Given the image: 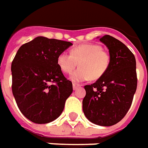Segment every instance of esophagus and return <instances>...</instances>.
Segmentation results:
<instances>
[{"instance_id":"34e87169","label":"esophagus","mask_w":148,"mask_h":148,"mask_svg":"<svg viewBox=\"0 0 148 148\" xmlns=\"http://www.w3.org/2000/svg\"><path fill=\"white\" fill-rule=\"evenodd\" d=\"M81 86L79 84H77V83H73V89H74V90H76L78 87H80Z\"/></svg>"}]
</instances>
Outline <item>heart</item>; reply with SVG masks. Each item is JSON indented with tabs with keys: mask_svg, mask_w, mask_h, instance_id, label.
<instances>
[{
	"mask_svg": "<svg viewBox=\"0 0 148 148\" xmlns=\"http://www.w3.org/2000/svg\"><path fill=\"white\" fill-rule=\"evenodd\" d=\"M73 82H83L91 77L96 80L106 73L110 64V55L99 44L86 43L73 47L70 54L62 53L57 58V65L64 74H71Z\"/></svg>",
	"mask_w": 148,
	"mask_h": 148,
	"instance_id": "heart-1",
	"label": "heart"
}]
</instances>
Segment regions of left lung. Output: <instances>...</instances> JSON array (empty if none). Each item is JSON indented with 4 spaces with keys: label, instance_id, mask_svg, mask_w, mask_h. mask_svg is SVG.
<instances>
[{
    "label": "left lung",
    "instance_id": "obj_1",
    "mask_svg": "<svg viewBox=\"0 0 148 148\" xmlns=\"http://www.w3.org/2000/svg\"><path fill=\"white\" fill-rule=\"evenodd\" d=\"M109 49L108 70L91 85H86L82 110L89 121L110 127L122 120L132 106L137 88L136 62L132 52L110 35L100 38Z\"/></svg>",
    "mask_w": 148,
    "mask_h": 148
}]
</instances>
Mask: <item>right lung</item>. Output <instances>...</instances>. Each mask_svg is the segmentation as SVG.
<instances>
[{
    "label": "right lung",
    "mask_w": 148,
    "mask_h": 148,
    "mask_svg": "<svg viewBox=\"0 0 148 148\" xmlns=\"http://www.w3.org/2000/svg\"><path fill=\"white\" fill-rule=\"evenodd\" d=\"M73 44L37 37L21 46L11 65L12 91L24 116L43 124L55 120L73 92L57 65L58 54Z\"/></svg>",
    "instance_id": "1"
}]
</instances>
